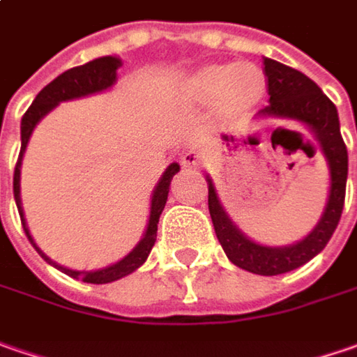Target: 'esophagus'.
Wrapping results in <instances>:
<instances>
[{"mask_svg":"<svg viewBox=\"0 0 357 357\" xmlns=\"http://www.w3.org/2000/svg\"><path fill=\"white\" fill-rule=\"evenodd\" d=\"M202 163V153L195 151V149H188L183 155H181V165L183 167H197Z\"/></svg>","mask_w":357,"mask_h":357,"instance_id":"esophagus-1","label":"esophagus"}]
</instances>
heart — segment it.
Returning <instances> with one entry per match:
<instances>
[{
	"label": "heart",
	"instance_id": "1",
	"mask_svg": "<svg viewBox=\"0 0 357 357\" xmlns=\"http://www.w3.org/2000/svg\"><path fill=\"white\" fill-rule=\"evenodd\" d=\"M266 93V77L252 63H211L185 79L181 101L199 107L213 101V112L220 121L234 123L248 116Z\"/></svg>",
	"mask_w": 357,
	"mask_h": 357
}]
</instances>
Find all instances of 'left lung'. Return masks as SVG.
Wrapping results in <instances>:
<instances>
[{"mask_svg": "<svg viewBox=\"0 0 357 357\" xmlns=\"http://www.w3.org/2000/svg\"><path fill=\"white\" fill-rule=\"evenodd\" d=\"M264 73L268 84L270 105L261 109V116L289 117L302 121L316 133L319 146L324 149V155L330 165V179H332L326 211L305 240L287 248H268L248 240L229 222L224 208L220 206L211 179H208V208L215 236L224 248L225 256L241 270L252 271L257 275H278L307 264L312 257L318 256L333 236L335 227L340 224L344 199H346L348 149L340 133V119L335 105L307 75L270 57L264 59Z\"/></svg>", "mask_w": 357, "mask_h": 357, "instance_id": "1", "label": "left lung"}]
</instances>
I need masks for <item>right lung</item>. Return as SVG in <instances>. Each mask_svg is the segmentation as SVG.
<instances>
[{
    "mask_svg": "<svg viewBox=\"0 0 357 357\" xmlns=\"http://www.w3.org/2000/svg\"><path fill=\"white\" fill-rule=\"evenodd\" d=\"M119 66H121V61L117 57L107 55V57H100V59H93L89 63H84V66H77V68H71V70L63 71L61 75L55 77L52 84H47V86L39 91L38 98L33 100V103L29 105V109L24 114V119H22V149H20V158H17L15 172H13V197H15V204H17V209H20V218H22L25 236H27V240L31 241V243H33V240L29 236V229L25 227L22 199H20V165H22V158H24L27 139H29V135H31V132H33V128H36V123H38L39 119L45 116L47 112H52L59 101L82 98V96H87V93H96V91H101V89H107L109 86H114V82H116V70ZM178 172V163H172L165 169V174L160 179V183H158V188L153 192V197H151L149 224L144 240L135 245V250H133L132 254H128L121 261H117L114 266L96 271H73L63 268V266L54 264L50 257L39 250L36 243H33V248L38 250L39 256L43 257L45 261L54 264L57 270H61L63 273L71 275V278H79L82 282H87V284H109V282H116L119 278L132 273V271L137 270L148 259L149 252H151V248L155 243V238H158V222H160V215H162L163 206L167 202V194H169V181H172V178Z\"/></svg>",
    "mask_w": 357,
    "mask_h": 357,
    "instance_id": "right-lung-1",
    "label": "right lung"
}]
</instances>
